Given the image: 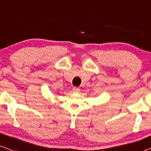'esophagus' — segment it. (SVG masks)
Segmentation results:
<instances>
[{"instance_id": "34e87169", "label": "esophagus", "mask_w": 151, "mask_h": 151, "mask_svg": "<svg viewBox=\"0 0 151 151\" xmlns=\"http://www.w3.org/2000/svg\"><path fill=\"white\" fill-rule=\"evenodd\" d=\"M73 91L75 93H78L80 91V89L77 88V87H74V88H73Z\"/></svg>"}]
</instances>
